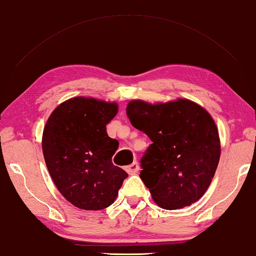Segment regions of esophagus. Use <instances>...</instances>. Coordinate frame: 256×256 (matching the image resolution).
<instances>
[{"label": "esophagus", "instance_id": "1", "mask_svg": "<svg viewBox=\"0 0 256 256\" xmlns=\"http://www.w3.org/2000/svg\"><path fill=\"white\" fill-rule=\"evenodd\" d=\"M138 170H140V164H138L137 161H134L130 166H126V171H127L129 174H136Z\"/></svg>", "mask_w": 256, "mask_h": 256}]
</instances>
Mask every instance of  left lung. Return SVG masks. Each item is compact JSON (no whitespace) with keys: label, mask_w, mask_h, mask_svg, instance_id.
<instances>
[{"label":"left lung","mask_w":256,"mask_h":256,"mask_svg":"<svg viewBox=\"0 0 256 256\" xmlns=\"http://www.w3.org/2000/svg\"><path fill=\"white\" fill-rule=\"evenodd\" d=\"M126 111L134 127L153 142L140 160V177L154 202L164 210L198 202L214 177L221 153L210 113L187 98L154 104L132 100Z\"/></svg>","instance_id":"left-lung-1"}]
</instances>
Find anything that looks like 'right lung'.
<instances>
[{
    "label": "right lung",
    "instance_id": "1",
    "mask_svg": "<svg viewBox=\"0 0 256 256\" xmlns=\"http://www.w3.org/2000/svg\"><path fill=\"white\" fill-rule=\"evenodd\" d=\"M118 108L116 102L77 96L58 104L45 124L42 148L50 176L62 196L82 210L110 206L128 177L112 163L119 142L106 132Z\"/></svg>",
    "mask_w": 256,
    "mask_h": 256
}]
</instances>
